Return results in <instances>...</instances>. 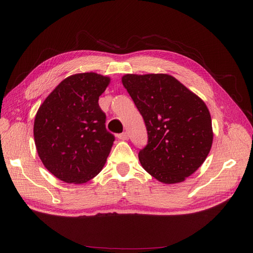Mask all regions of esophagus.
<instances>
[{
	"mask_svg": "<svg viewBox=\"0 0 253 253\" xmlns=\"http://www.w3.org/2000/svg\"><path fill=\"white\" fill-rule=\"evenodd\" d=\"M117 137H118L119 139H121V140H127L128 139V134L126 132H124V133H121V134H118Z\"/></svg>",
	"mask_w": 253,
	"mask_h": 253,
	"instance_id": "esophagus-1",
	"label": "esophagus"
}]
</instances>
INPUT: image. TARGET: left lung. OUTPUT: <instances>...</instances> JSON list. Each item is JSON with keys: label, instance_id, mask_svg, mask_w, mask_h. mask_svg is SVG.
I'll return each instance as SVG.
<instances>
[{"label": "left lung", "instance_id": "8db88e82", "mask_svg": "<svg viewBox=\"0 0 253 253\" xmlns=\"http://www.w3.org/2000/svg\"><path fill=\"white\" fill-rule=\"evenodd\" d=\"M122 84L148 131V143L138 153L143 169L165 183L183 181L203 165L211 149L207 105L167 74H128Z\"/></svg>", "mask_w": 253, "mask_h": 253}]
</instances>
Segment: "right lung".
Here are the masks:
<instances>
[{"mask_svg": "<svg viewBox=\"0 0 253 253\" xmlns=\"http://www.w3.org/2000/svg\"><path fill=\"white\" fill-rule=\"evenodd\" d=\"M109 83V77L96 73L70 76L38 110L36 148L45 168L57 178L83 183L102 170L115 140L98 103Z\"/></svg>", "mask_w": 253, "mask_h": 253, "instance_id": "obj_1", "label": "right lung"}]
</instances>
